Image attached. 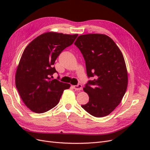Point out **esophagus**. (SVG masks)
Instances as JSON below:
<instances>
[{"instance_id":"1","label":"esophagus","mask_w":150,"mask_h":150,"mask_svg":"<svg viewBox=\"0 0 150 150\" xmlns=\"http://www.w3.org/2000/svg\"><path fill=\"white\" fill-rule=\"evenodd\" d=\"M73 88L76 90V91H81L83 89V88H82V85H81V84H79L78 85H75V86H73Z\"/></svg>"}]
</instances>
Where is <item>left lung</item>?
I'll list each match as a JSON object with an SVG mask.
<instances>
[{
    "label": "left lung",
    "instance_id": "8db88e82",
    "mask_svg": "<svg viewBox=\"0 0 150 150\" xmlns=\"http://www.w3.org/2000/svg\"><path fill=\"white\" fill-rule=\"evenodd\" d=\"M86 62L88 78L84 91L89 102L81 105L95 117L106 116L121 103L128 86V73L122 54L106 35H79L74 43Z\"/></svg>",
    "mask_w": 150,
    "mask_h": 150
}]
</instances>
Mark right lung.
I'll list each match as a JSON object with an SVG mask.
<instances>
[{
    "instance_id": "1",
    "label": "right lung",
    "mask_w": 150,
    "mask_h": 150,
    "mask_svg": "<svg viewBox=\"0 0 150 150\" xmlns=\"http://www.w3.org/2000/svg\"><path fill=\"white\" fill-rule=\"evenodd\" d=\"M78 34L46 33L38 36L25 47L17 67L16 86L25 106L43 113L55 107L69 84L51 80L57 72L54 62L62 51L73 44Z\"/></svg>"
}]
</instances>
